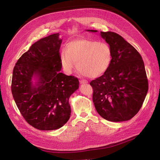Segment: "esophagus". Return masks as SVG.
Listing matches in <instances>:
<instances>
[{
	"label": "esophagus",
	"mask_w": 160,
	"mask_h": 160,
	"mask_svg": "<svg viewBox=\"0 0 160 160\" xmlns=\"http://www.w3.org/2000/svg\"><path fill=\"white\" fill-rule=\"evenodd\" d=\"M79 82H80L81 84H85V83L88 82V81L87 80H85V79H80Z\"/></svg>",
	"instance_id": "1"
}]
</instances>
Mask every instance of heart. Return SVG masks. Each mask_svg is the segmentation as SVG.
Instances as JSON below:
<instances>
[{
  "label": "heart",
  "mask_w": 160,
  "mask_h": 160,
  "mask_svg": "<svg viewBox=\"0 0 160 160\" xmlns=\"http://www.w3.org/2000/svg\"><path fill=\"white\" fill-rule=\"evenodd\" d=\"M112 60V49L105 42L91 39L72 41L60 52V62L64 70L71 73L79 70L90 78H98L108 70Z\"/></svg>",
  "instance_id": "obj_1"
}]
</instances>
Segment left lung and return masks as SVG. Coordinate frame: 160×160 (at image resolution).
Returning <instances> with one entry per match:
<instances>
[{
  "label": "left lung",
  "instance_id": "8db88e82",
  "mask_svg": "<svg viewBox=\"0 0 160 160\" xmlns=\"http://www.w3.org/2000/svg\"><path fill=\"white\" fill-rule=\"evenodd\" d=\"M100 35L111 48L112 60L108 70L90 82L95 108L107 120H129L139 112L148 92L143 60L120 35L111 31Z\"/></svg>",
  "mask_w": 160,
  "mask_h": 160
}]
</instances>
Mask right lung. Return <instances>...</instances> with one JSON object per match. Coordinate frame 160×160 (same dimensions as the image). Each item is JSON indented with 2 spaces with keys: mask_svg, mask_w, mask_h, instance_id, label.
I'll list each match as a JSON object with an SVG mask.
<instances>
[{
  "mask_svg": "<svg viewBox=\"0 0 160 160\" xmlns=\"http://www.w3.org/2000/svg\"><path fill=\"white\" fill-rule=\"evenodd\" d=\"M59 34L45 37L32 45L13 68L12 93L25 120L40 130L62 127L70 117L69 98L79 88V80L60 73ZM39 78L36 86L33 75Z\"/></svg>",
  "mask_w": 160,
  "mask_h": 160,
  "instance_id": "1",
  "label": "right lung"
}]
</instances>
